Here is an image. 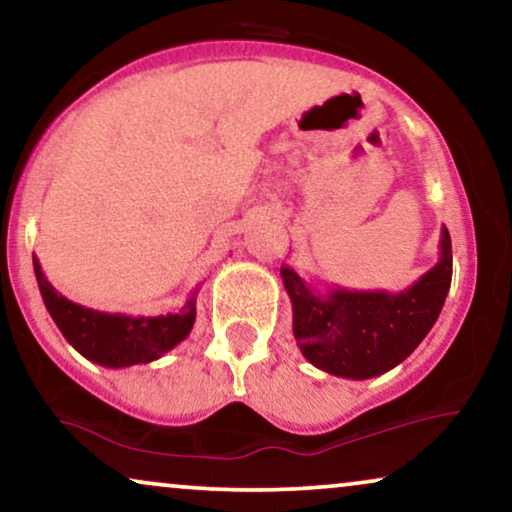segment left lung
<instances>
[{
	"label": "left lung",
	"instance_id": "1",
	"mask_svg": "<svg viewBox=\"0 0 512 512\" xmlns=\"http://www.w3.org/2000/svg\"><path fill=\"white\" fill-rule=\"evenodd\" d=\"M282 282L305 359L331 375L368 380L408 359L436 324L452 284L450 233L443 226L438 263L401 293L342 286L321 293L291 265H282Z\"/></svg>",
	"mask_w": 512,
	"mask_h": 512
}]
</instances>
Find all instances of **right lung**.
<instances>
[{"label": "right lung", "instance_id": "obj_1", "mask_svg": "<svg viewBox=\"0 0 512 512\" xmlns=\"http://www.w3.org/2000/svg\"><path fill=\"white\" fill-rule=\"evenodd\" d=\"M32 263L41 298L60 333L81 356L104 368H128L156 361L186 340L195 324V298L200 286H195L179 312L160 314V317H130V314L100 312L72 303L53 289L37 256Z\"/></svg>", "mask_w": 512, "mask_h": 512}]
</instances>
